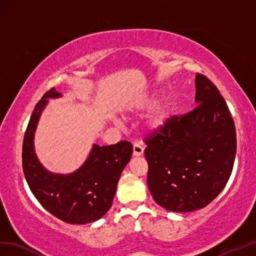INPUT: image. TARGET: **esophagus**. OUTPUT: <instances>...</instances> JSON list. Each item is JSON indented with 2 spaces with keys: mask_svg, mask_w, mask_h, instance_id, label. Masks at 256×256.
Segmentation results:
<instances>
[{
  "mask_svg": "<svg viewBox=\"0 0 256 256\" xmlns=\"http://www.w3.org/2000/svg\"><path fill=\"white\" fill-rule=\"evenodd\" d=\"M142 152H144V147L140 144H134L133 146V156L135 157H140L142 155Z\"/></svg>",
  "mask_w": 256,
  "mask_h": 256,
  "instance_id": "obj_1",
  "label": "esophagus"
}]
</instances>
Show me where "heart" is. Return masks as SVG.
I'll list each match as a JSON object with an SVG mask.
<instances>
[{
    "label": "heart",
    "mask_w": 256,
    "mask_h": 256,
    "mask_svg": "<svg viewBox=\"0 0 256 256\" xmlns=\"http://www.w3.org/2000/svg\"><path fill=\"white\" fill-rule=\"evenodd\" d=\"M158 98V94H148L140 98L133 106V111L136 114H142L152 109L145 122L146 130L150 133L158 132L167 126L174 111V101L171 97H164L157 102Z\"/></svg>",
    "instance_id": "1"
}]
</instances>
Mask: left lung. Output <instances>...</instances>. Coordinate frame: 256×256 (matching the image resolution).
<instances>
[{
	"mask_svg": "<svg viewBox=\"0 0 256 256\" xmlns=\"http://www.w3.org/2000/svg\"><path fill=\"white\" fill-rule=\"evenodd\" d=\"M195 87L196 108L145 138L148 188L158 205L176 212L215 200L236 158V126L224 99L203 74H196Z\"/></svg>",
	"mask_w": 256,
	"mask_h": 256,
	"instance_id": "8db88e82",
	"label": "left lung"
}]
</instances>
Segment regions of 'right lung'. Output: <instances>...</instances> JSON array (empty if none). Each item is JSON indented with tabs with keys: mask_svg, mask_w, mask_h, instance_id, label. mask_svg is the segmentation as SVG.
Here are the masks:
<instances>
[{
	"mask_svg": "<svg viewBox=\"0 0 256 256\" xmlns=\"http://www.w3.org/2000/svg\"><path fill=\"white\" fill-rule=\"evenodd\" d=\"M58 97L61 94L51 88L34 106L24 136L22 170L30 191L46 210L64 222L85 224L98 220L110 210L133 146L126 140L101 147L94 144L86 162L73 174L48 171L36 155L34 138L48 99Z\"/></svg>",
	"mask_w": 256,
	"mask_h": 256,
	"instance_id": "add662e5",
	"label": "right lung"
}]
</instances>
